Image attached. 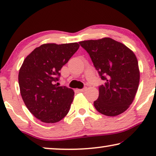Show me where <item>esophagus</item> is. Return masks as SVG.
<instances>
[{
  "label": "esophagus",
  "instance_id": "obj_1",
  "mask_svg": "<svg viewBox=\"0 0 156 156\" xmlns=\"http://www.w3.org/2000/svg\"><path fill=\"white\" fill-rule=\"evenodd\" d=\"M86 89H87V88L86 87H85V88H84V89H78V91H80V92H84V91H86Z\"/></svg>",
  "mask_w": 156,
  "mask_h": 156
}]
</instances>
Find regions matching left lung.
<instances>
[{"label": "left lung", "instance_id": "obj_1", "mask_svg": "<svg viewBox=\"0 0 156 156\" xmlns=\"http://www.w3.org/2000/svg\"><path fill=\"white\" fill-rule=\"evenodd\" d=\"M89 53L105 84L99 87L96 109L108 116L127 110L133 101L140 81L138 60L131 49L110 37L80 42Z\"/></svg>", "mask_w": 156, "mask_h": 156}]
</instances>
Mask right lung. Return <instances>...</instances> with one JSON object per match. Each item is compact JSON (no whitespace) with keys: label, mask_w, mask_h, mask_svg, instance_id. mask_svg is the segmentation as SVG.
Returning <instances> with one entry per match:
<instances>
[{"label":"right lung","mask_w":156,"mask_h":156,"mask_svg":"<svg viewBox=\"0 0 156 156\" xmlns=\"http://www.w3.org/2000/svg\"><path fill=\"white\" fill-rule=\"evenodd\" d=\"M79 48L77 42L43 44L23 61L18 74L21 97L31 114L42 122H58L69 112L74 91L55 82L62 66Z\"/></svg>","instance_id":"add662e5"}]
</instances>
